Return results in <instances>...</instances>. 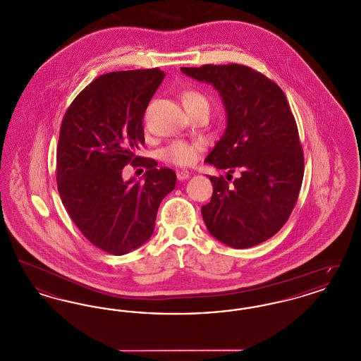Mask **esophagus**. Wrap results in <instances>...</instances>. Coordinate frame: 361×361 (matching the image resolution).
Listing matches in <instances>:
<instances>
[{
  "mask_svg": "<svg viewBox=\"0 0 361 361\" xmlns=\"http://www.w3.org/2000/svg\"><path fill=\"white\" fill-rule=\"evenodd\" d=\"M189 176H190V173L187 169H181V171H178L177 172V178L180 180V181H183V180H187Z\"/></svg>",
  "mask_w": 361,
  "mask_h": 361,
  "instance_id": "34e87169",
  "label": "esophagus"
}]
</instances>
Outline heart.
Wrapping results in <instances>:
<instances>
[{"instance_id": "obj_1", "label": "heart", "mask_w": 361, "mask_h": 361, "mask_svg": "<svg viewBox=\"0 0 361 361\" xmlns=\"http://www.w3.org/2000/svg\"><path fill=\"white\" fill-rule=\"evenodd\" d=\"M181 102L185 108L195 106L199 104H208L206 97L195 89L184 90L181 94ZM203 147L204 145L200 140L189 142V140L178 139V140H173L172 143L164 147L161 152V157L168 164H173L177 166H189L197 161Z\"/></svg>"}]
</instances>
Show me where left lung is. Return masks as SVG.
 Returning a JSON list of instances; mask_svg holds the SVG:
<instances>
[{
    "label": "left lung",
    "mask_w": 361,
    "mask_h": 361,
    "mask_svg": "<svg viewBox=\"0 0 361 361\" xmlns=\"http://www.w3.org/2000/svg\"><path fill=\"white\" fill-rule=\"evenodd\" d=\"M181 71L212 84L227 111L226 133L206 162L240 173L231 185L224 176H209L214 192L202 207L208 231L237 249L269 240L288 221L305 173L298 126L284 92L262 73L238 63Z\"/></svg>",
    "instance_id": "1"
}]
</instances>
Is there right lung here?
<instances>
[{
    "mask_svg": "<svg viewBox=\"0 0 361 361\" xmlns=\"http://www.w3.org/2000/svg\"><path fill=\"white\" fill-rule=\"evenodd\" d=\"M162 70L112 71L70 104L56 147V184L70 218L86 240L114 256L149 240L157 211L174 189L176 173L135 155L145 145L143 116ZM128 163L147 168L143 183L123 182Z\"/></svg>",
    "mask_w": 361,
    "mask_h": 361,
    "instance_id": "right-lung-1",
    "label": "right lung"
}]
</instances>
